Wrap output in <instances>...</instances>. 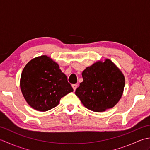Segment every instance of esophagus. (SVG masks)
<instances>
[{
	"instance_id": "1",
	"label": "esophagus",
	"mask_w": 150,
	"mask_h": 150,
	"mask_svg": "<svg viewBox=\"0 0 150 150\" xmlns=\"http://www.w3.org/2000/svg\"><path fill=\"white\" fill-rule=\"evenodd\" d=\"M72 87H73V90L75 91L76 89H77V84H73L72 85Z\"/></svg>"
}]
</instances>
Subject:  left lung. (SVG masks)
<instances>
[{"label": "left lung", "mask_w": 150, "mask_h": 150, "mask_svg": "<svg viewBox=\"0 0 150 150\" xmlns=\"http://www.w3.org/2000/svg\"><path fill=\"white\" fill-rule=\"evenodd\" d=\"M82 76L83 82L75 94L88 109L104 111L115 106L120 99L125 85L124 77L110 60L88 67Z\"/></svg>", "instance_id": "1"}]
</instances>
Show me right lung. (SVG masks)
Listing matches in <instances>:
<instances>
[{
  "label": "right lung",
  "mask_w": 150,
  "mask_h": 150,
  "mask_svg": "<svg viewBox=\"0 0 150 150\" xmlns=\"http://www.w3.org/2000/svg\"><path fill=\"white\" fill-rule=\"evenodd\" d=\"M21 89L28 104L40 111L56 107L60 98L73 91L59 65L46 55L32 59L24 67Z\"/></svg>",
  "instance_id": "add662e5"
}]
</instances>
